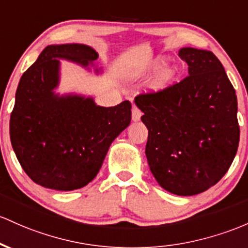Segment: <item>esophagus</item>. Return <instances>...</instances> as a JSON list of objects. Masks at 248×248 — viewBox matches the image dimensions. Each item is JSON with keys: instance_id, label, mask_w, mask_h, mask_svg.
<instances>
[{"instance_id": "1", "label": "esophagus", "mask_w": 248, "mask_h": 248, "mask_svg": "<svg viewBox=\"0 0 248 248\" xmlns=\"http://www.w3.org/2000/svg\"><path fill=\"white\" fill-rule=\"evenodd\" d=\"M141 115H142V113H141V110L139 109L137 106H134V107L132 108V119L133 121H139L141 118Z\"/></svg>"}]
</instances>
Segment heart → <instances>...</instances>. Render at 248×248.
<instances>
[{
  "label": "heart",
  "mask_w": 248,
  "mask_h": 248,
  "mask_svg": "<svg viewBox=\"0 0 248 248\" xmlns=\"http://www.w3.org/2000/svg\"><path fill=\"white\" fill-rule=\"evenodd\" d=\"M161 63H162V61H160L159 60V61H156L155 66L159 67ZM173 75H174V69H172V68H164V69L160 72L156 83L159 84V86H164V84L167 83L168 81L173 78Z\"/></svg>",
  "instance_id": "b5f03b06"
}]
</instances>
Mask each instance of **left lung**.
<instances>
[{"mask_svg": "<svg viewBox=\"0 0 248 248\" xmlns=\"http://www.w3.org/2000/svg\"><path fill=\"white\" fill-rule=\"evenodd\" d=\"M188 74L135 103L148 129L146 156L160 186L194 195L214 186L232 165L240 139L235 91L212 51L182 48Z\"/></svg>", "mask_w": 248, "mask_h": 248, "instance_id": "left-lung-1", "label": "left lung"}]
</instances>
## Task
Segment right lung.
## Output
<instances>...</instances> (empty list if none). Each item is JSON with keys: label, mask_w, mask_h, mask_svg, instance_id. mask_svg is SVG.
<instances>
[{"label": "right lung", "mask_w": 248, "mask_h": 248, "mask_svg": "<svg viewBox=\"0 0 248 248\" xmlns=\"http://www.w3.org/2000/svg\"><path fill=\"white\" fill-rule=\"evenodd\" d=\"M99 55L84 45L48 46L23 73L10 115V141L16 157L35 184L73 190L99 173L110 143L127 128L132 103L100 107L93 99L59 97V60L88 66Z\"/></svg>", "instance_id": "obj_1"}]
</instances>
